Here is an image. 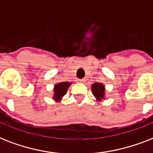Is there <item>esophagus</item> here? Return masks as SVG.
<instances>
[{
    "label": "esophagus",
    "instance_id": "esophagus-1",
    "mask_svg": "<svg viewBox=\"0 0 153 153\" xmlns=\"http://www.w3.org/2000/svg\"><path fill=\"white\" fill-rule=\"evenodd\" d=\"M79 81H80V83H84L85 80H84V79H80V80H79Z\"/></svg>",
    "mask_w": 153,
    "mask_h": 153
}]
</instances>
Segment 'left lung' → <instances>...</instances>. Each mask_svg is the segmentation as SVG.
<instances>
[{
    "label": "left lung",
    "instance_id": "left-lung-1",
    "mask_svg": "<svg viewBox=\"0 0 153 153\" xmlns=\"http://www.w3.org/2000/svg\"><path fill=\"white\" fill-rule=\"evenodd\" d=\"M91 91L93 93L94 96L98 100H102L104 99V85H102L101 83H95L91 86Z\"/></svg>",
    "mask_w": 153,
    "mask_h": 153
}]
</instances>
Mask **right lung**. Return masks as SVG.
Masks as SVG:
<instances>
[{
    "label": "right lung",
    "instance_id": "add662e5",
    "mask_svg": "<svg viewBox=\"0 0 153 153\" xmlns=\"http://www.w3.org/2000/svg\"><path fill=\"white\" fill-rule=\"evenodd\" d=\"M71 83L69 82H61L54 85V96L53 99L57 101H59L63 96L67 93V90Z\"/></svg>",
    "mask_w": 153,
    "mask_h": 153
}]
</instances>
